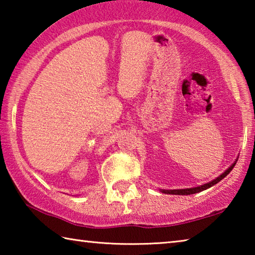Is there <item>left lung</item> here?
Returning <instances> with one entry per match:
<instances>
[{
	"mask_svg": "<svg viewBox=\"0 0 255 255\" xmlns=\"http://www.w3.org/2000/svg\"><path fill=\"white\" fill-rule=\"evenodd\" d=\"M236 162H237V159L236 161L232 164V165L228 167V169L224 172V173H222L221 175L218 176V178H216L215 180H213V181H210V182H208V183H206V184H202V185H199V187H196V188H190V189H178V190H162V192H164V193H170V195H181V196H185V195H193V193H197V192H200V191H202V190H206V189H208V188H210V187H213V185H215L216 183H218L219 181L221 180H223L224 178H225V176L230 173V172L233 170V167L235 166V164H236Z\"/></svg>",
	"mask_w": 255,
	"mask_h": 255,
	"instance_id": "left-lung-1",
	"label": "left lung"
}]
</instances>
